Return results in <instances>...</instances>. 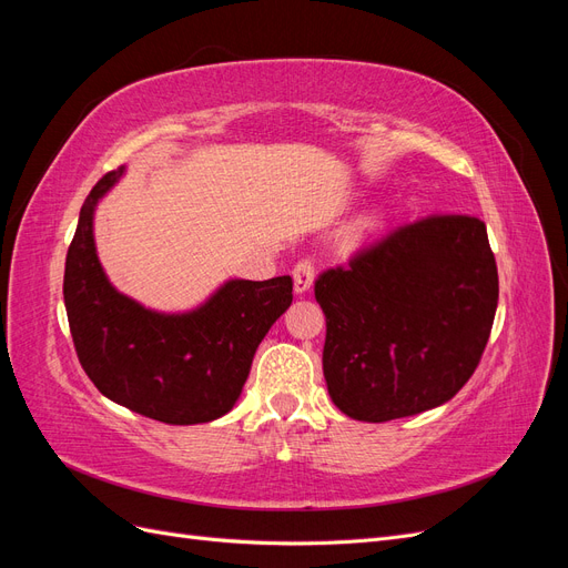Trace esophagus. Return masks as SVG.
<instances>
[{"label": "esophagus", "instance_id": "esophagus-1", "mask_svg": "<svg viewBox=\"0 0 568 568\" xmlns=\"http://www.w3.org/2000/svg\"><path fill=\"white\" fill-rule=\"evenodd\" d=\"M313 277H315L313 263L311 261H301L294 267V291H296V294H305V291L313 286Z\"/></svg>", "mask_w": 568, "mask_h": 568}]
</instances>
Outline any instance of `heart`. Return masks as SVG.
I'll list each match as a JSON object with an SVG mask.
<instances>
[{
    "mask_svg": "<svg viewBox=\"0 0 568 568\" xmlns=\"http://www.w3.org/2000/svg\"><path fill=\"white\" fill-rule=\"evenodd\" d=\"M376 227H379V220H376V215L357 217L353 225L346 230V234H343V244L353 248V246L363 242V239H367V234H372Z\"/></svg>",
    "mask_w": 568,
    "mask_h": 568,
    "instance_id": "obj_1",
    "label": "heart"
}]
</instances>
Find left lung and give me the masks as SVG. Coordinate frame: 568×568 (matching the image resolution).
<instances>
[{
  "mask_svg": "<svg viewBox=\"0 0 568 568\" xmlns=\"http://www.w3.org/2000/svg\"><path fill=\"white\" fill-rule=\"evenodd\" d=\"M497 291L486 225L471 215L417 220L326 270L315 298L334 405L388 422L448 403L484 355Z\"/></svg>",
  "mask_w": 568,
  "mask_h": 568,
  "instance_id": "obj_1",
  "label": "left lung"
}]
</instances>
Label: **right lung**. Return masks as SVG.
Listing matches in <instances>:
<instances>
[{"label": "right lung", "mask_w": 568, "mask_h": 568, "mask_svg": "<svg viewBox=\"0 0 568 568\" xmlns=\"http://www.w3.org/2000/svg\"><path fill=\"white\" fill-rule=\"evenodd\" d=\"M125 168L84 199L65 255L63 303L82 369L109 400L163 424H205L236 405L261 341L294 301L288 274L227 280L184 313H161L118 291L94 244V213Z\"/></svg>", "instance_id": "obj_1"}]
</instances>
